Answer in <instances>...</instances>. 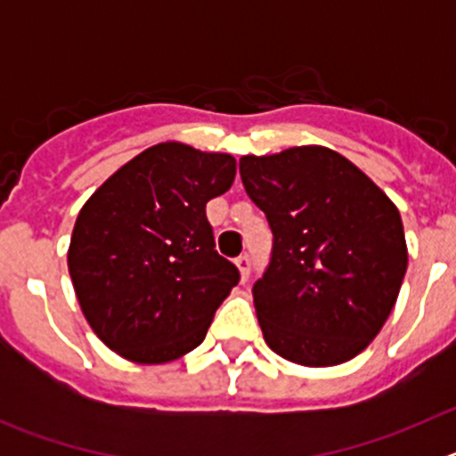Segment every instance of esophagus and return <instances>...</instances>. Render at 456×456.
Segmentation results:
<instances>
[{
    "mask_svg": "<svg viewBox=\"0 0 456 456\" xmlns=\"http://www.w3.org/2000/svg\"><path fill=\"white\" fill-rule=\"evenodd\" d=\"M237 269H240V276H241V281H247L248 278V273H251V257L247 256V253H244V256H240L237 257Z\"/></svg>",
    "mask_w": 456,
    "mask_h": 456,
    "instance_id": "obj_1",
    "label": "esophagus"
}]
</instances>
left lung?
<instances>
[{
    "label": "left lung",
    "mask_w": 456,
    "mask_h": 456,
    "mask_svg": "<svg viewBox=\"0 0 456 456\" xmlns=\"http://www.w3.org/2000/svg\"><path fill=\"white\" fill-rule=\"evenodd\" d=\"M273 251L253 285L272 352L305 368L352 361L388 320L409 251L400 209L347 157L297 146L240 159Z\"/></svg>",
    "instance_id": "left-lung-1"
}]
</instances>
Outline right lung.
Instances as JSON below:
<instances>
[{
    "instance_id": "right-lung-1",
    "label": "right lung",
    "mask_w": 456,
    "mask_h": 456,
    "mask_svg": "<svg viewBox=\"0 0 456 456\" xmlns=\"http://www.w3.org/2000/svg\"><path fill=\"white\" fill-rule=\"evenodd\" d=\"M237 162L164 141L109 175L79 209L68 272L93 333L132 363H168L205 340L240 281L215 248L208 200Z\"/></svg>"
}]
</instances>
